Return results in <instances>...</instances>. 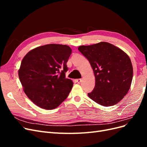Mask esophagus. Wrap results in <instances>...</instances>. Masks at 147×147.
Returning a JSON list of instances; mask_svg holds the SVG:
<instances>
[{"label": "esophagus", "mask_w": 147, "mask_h": 147, "mask_svg": "<svg viewBox=\"0 0 147 147\" xmlns=\"http://www.w3.org/2000/svg\"><path fill=\"white\" fill-rule=\"evenodd\" d=\"M77 82L78 83H80L82 82V80L80 79H80H77Z\"/></svg>", "instance_id": "obj_1"}]
</instances>
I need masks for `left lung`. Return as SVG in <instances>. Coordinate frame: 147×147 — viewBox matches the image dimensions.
I'll return each mask as SVG.
<instances>
[{
	"label": "left lung",
	"mask_w": 147,
	"mask_h": 147,
	"mask_svg": "<svg viewBox=\"0 0 147 147\" xmlns=\"http://www.w3.org/2000/svg\"><path fill=\"white\" fill-rule=\"evenodd\" d=\"M93 69L96 84L88 93L92 100L104 107L122 100L131 87L133 68L129 57L121 49L108 42L80 46Z\"/></svg>",
	"instance_id": "obj_1"
}]
</instances>
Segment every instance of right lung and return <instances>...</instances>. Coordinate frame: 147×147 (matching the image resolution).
Listing matches in <instances>:
<instances>
[{
	"instance_id": "right-lung-1",
	"label": "right lung",
	"mask_w": 147,
	"mask_h": 147,
	"mask_svg": "<svg viewBox=\"0 0 147 147\" xmlns=\"http://www.w3.org/2000/svg\"><path fill=\"white\" fill-rule=\"evenodd\" d=\"M71 53L67 45L48 44L30 50L22 60L20 80L26 96L39 107L56 109L67 97L74 84L65 75Z\"/></svg>"
}]
</instances>
